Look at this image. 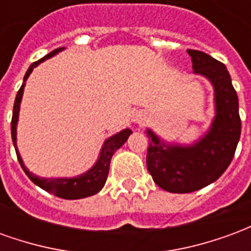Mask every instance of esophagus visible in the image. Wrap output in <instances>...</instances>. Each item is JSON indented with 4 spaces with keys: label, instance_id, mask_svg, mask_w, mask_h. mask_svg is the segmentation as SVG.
I'll use <instances>...</instances> for the list:
<instances>
[{
    "label": "esophagus",
    "instance_id": "34e87169",
    "mask_svg": "<svg viewBox=\"0 0 251 251\" xmlns=\"http://www.w3.org/2000/svg\"><path fill=\"white\" fill-rule=\"evenodd\" d=\"M145 118V115L142 114L141 111H137L136 114H134V117H133V121L134 122H137V124H140V122H142V120Z\"/></svg>",
    "mask_w": 251,
    "mask_h": 251
}]
</instances>
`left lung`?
Returning a JSON list of instances; mask_svg holds the SVG:
<instances>
[{"label": "left lung", "instance_id": "obj_1", "mask_svg": "<svg viewBox=\"0 0 251 251\" xmlns=\"http://www.w3.org/2000/svg\"><path fill=\"white\" fill-rule=\"evenodd\" d=\"M188 53L195 74L210 79L214 86L216 115L207 136L194 147H165L148 130V171L158 187L174 194L194 192L219 179L241 137L237 91L226 66L201 51L188 50Z\"/></svg>", "mask_w": 251, "mask_h": 251}]
</instances>
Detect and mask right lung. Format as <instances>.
<instances>
[{"label":"right lung","mask_w":251,"mask_h":251,"mask_svg":"<svg viewBox=\"0 0 251 251\" xmlns=\"http://www.w3.org/2000/svg\"><path fill=\"white\" fill-rule=\"evenodd\" d=\"M63 48H57L55 51L50 52L48 55L37 60L33 64H30L28 68V71L25 74L24 76V83L23 86L20 87L19 93L16 95V100H14L13 106V115H12V124H10V129H12V140H13L14 149L17 153V158H19V163L21 165V168L24 169V172L26 176L29 177L36 185H39L40 188H43L47 192L55 195L57 198H62V199H82V198H87L91 195H95L99 192L100 189L103 188L106 179H107V175H109L110 169V160L113 157V154L117 149H120L127 140V137L131 134L130 129H125V130L117 133L115 136L110 137L104 142L103 148H102V152L99 156L98 161L94 165L93 168L90 169L86 174L80 175L77 177H72V179H43V177H37L36 175L30 174L28 169L24 167V163L20 157L19 151H17V144H16V126H17V120H19V110H20V103H21V98H23V93H24V86L25 80L28 79L30 75V72L33 71V68L36 66H39L40 63H43L46 59H50L53 55H56L57 52L62 51Z\"/></svg>","instance_id":"right-lung-1"}]
</instances>
